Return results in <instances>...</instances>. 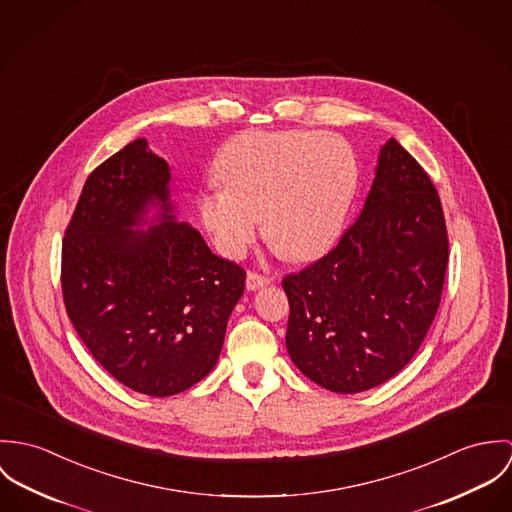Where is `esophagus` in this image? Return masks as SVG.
<instances>
[{
    "label": "esophagus",
    "instance_id": "1",
    "mask_svg": "<svg viewBox=\"0 0 512 512\" xmlns=\"http://www.w3.org/2000/svg\"><path fill=\"white\" fill-rule=\"evenodd\" d=\"M271 283H273V277H267V275H261V273H255V271H249L247 279H245L247 290H259V288Z\"/></svg>",
    "mask_w": 512,
    "mask_h": 512
}]
</instances>
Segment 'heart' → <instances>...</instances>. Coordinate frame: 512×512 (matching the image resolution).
<instances>
[{
	"label": "heart",
	"mask_w": 512,
	"mask_h": 512,
	"mask_svg": "<svg viewBox=\"0 0 512 512\" xmlns=\"http://www.w3.org/2000/svg\"><path fill=\"white\" fill-rule=\"evenodd\" d=\"M226 186L198 196L200 222L226 257L253 243L261 216L277 253L296 261L324 255L340 237L359 184L351 145L332 133L247 131L220 151Z\"/></svg>",
	"instance_id": "heart-1"
}]
</instances>
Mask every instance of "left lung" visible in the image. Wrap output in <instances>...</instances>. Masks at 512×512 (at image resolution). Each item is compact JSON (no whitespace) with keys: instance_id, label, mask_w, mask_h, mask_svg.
<instances>
[{"instance_id":"8db88e82","label":"left lung","mask_w":512,"mask_h":512,"mask_svg":"<svg viewBox=\"0 0 512 512\" xmlns=\"http://www.w3.org/2000/svg\"><path fill=\"white\" fill-rule=\"evenodd\" d=\"M446 267L440 196L416 159L389 139L365 206L336 249L284 277L292 363L341 395L389 381L426 338Z\"/></svg>"}]
</instances>
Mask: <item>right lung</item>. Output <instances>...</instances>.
<instances>
[{"instance_id":"obj_1","label":"right lung","mask_w":512,"mask_h":512,"mask_svg":"<svg viewBox=\"0 0 512 512\" xmlns=\"http://www.w3.org/2000/svg\"><path fill=\"white\" fill-rule=\"evenodd\" d=\"M169 163L147 139L92 172L62 241V296L96 361L125 387L171 397L218 363L245 271L178 222Z\"/></svg>"}]
</instances>
